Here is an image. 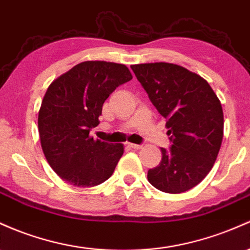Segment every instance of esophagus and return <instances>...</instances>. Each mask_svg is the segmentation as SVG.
<instances>
[{"label": "esophagus", "mask_w": 250, "mask_h": 250, "mask_svg": "<svg viewBox=\"0 0 250 250\" xmlns=\"http://www.w3.org/2000/svg\"><path fill=\"white\" fill-rule=\"evenodd\" d=\"M128 147L133 148V149H141L142 146L141 145H135V144H127Z\"/></svg>", "instance_id": "34e87169"}]
</instances>
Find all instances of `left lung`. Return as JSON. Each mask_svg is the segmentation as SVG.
Returning a JSON list of instances; mask_svg holds the SVG:
<instances>
[{"instance_id":"8db88e82","label":"left lung","mask_w":250,"mask_h":250,"mask_svg":"<svg viewBox=\"0 0 250 250\" xmlns=\"http://www.w3.org/2000/svg\"><path fill=\"white\" fill-rule=\"evenodd\" d=\"M150 102L166 121L172 145L161 148L160 164L148 182L167 193L198 185L212 168L223 139V110L201 76L169 62L131 65Z\"/></svg>"}]
</instances>
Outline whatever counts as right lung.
Segmentation results:
<instances>
[{
  "instance_id": "obj_1",
  "label": "right lung",
  "mask_w": 250,
  "mask_h": 250,
  "mask_svg": "<svg viewBox=\"0 0 250 250\" xmlns=\"http://www.w3.org/2000/svg\"><path fill=\"white\" fill-rule=\"evenodd\" d=\"M131 78L123 64L83 62L48 86L38 117L40 142L49 166L64 182L89 188L111 177L123 145L94 140L89 134L100 125L106 98Z\"/></svg>"
}]
</instances>
